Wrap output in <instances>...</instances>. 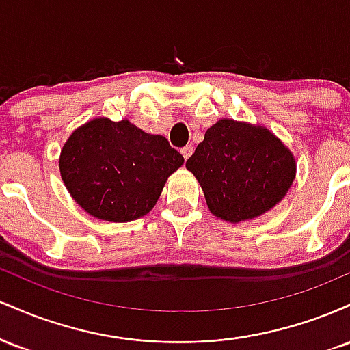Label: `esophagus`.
Masks as SVG:
<instances>
[{"label": "esophagus", "instance_id": "obj_1", "mask_svg": "<svg viewBox=\"0 0 350 350\" xmlns=\"http://www.w3.org/2000/svg\"><path fill=\"white\" fill-rule=\"evenodd\" d=\"M180 152H183V156H184V159H187L191 158V154H192V146H184L183 150H180Z\"/></svg>", "mask_w": 350, "mask_h": 350}]
</instances>
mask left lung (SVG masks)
<instances>
[{
  "label": "left lung",
  "instance_id": "left-lung-1",
  "mask_svg": "<svg viewBox=\"0 0 350 350\" xmlns=\"http://www.w3.org/2000/svg\"><path fill=\"white\" fill-rule=\"evenodd\" d=\"M186 167L199 180L208 211L234 224L275 207L296 174L295 156L270 130L228 118L208 128Z\"/></svg>",
  "mask_w": 350,
  "mask_h": 350
}]
</instances>
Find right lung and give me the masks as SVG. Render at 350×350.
<instances>
[{
	"mask_svg": "<svg viewBox=\"0 0 350 350\" xmlns=\"http://www.w3.org/2000/svg\"><path fill=\"white\" fill-rule=\"evenodd\" d=\"M183 163L164 136L144 133L128 120L95 118L69 136L59 170L83 211L108 222H131L154 207Z\"/></svg>",
	"mask_w": 350,
	"mask_h": 350,
	"instance_id": "obj_1",
	"label": "right lung"
}]
</instances>
